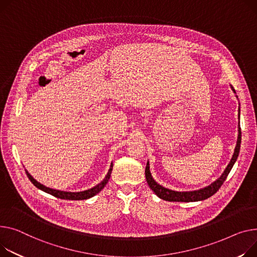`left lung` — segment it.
I'll list each match as a JSON object with an SVG mask.
<instances>
[{
  "label": "left lung",
  "mask_w": 257,
  "mask_h": 257,
  "mask_svg": "<svg viewBox=\"0 0 257 257\" xmlns=\"http://www.w3.org/2000/svg\"><path fill=\"white\" fill-rule=\"evenodd\" d=\"M232 91L234 92L233 88L231 87ZM235 93V92H234ZM238 116H240V108H238ZM240 124V123H238ZM241 139H242V133H241V128L240 125H238V134H237V141H236V146L234 148V152L233 155L228 163V165L226 166L225 170L223 172V174L221 175V177L216 180L215 182H213L211 185L201 188L199 190H194V191H184V192H179V191H174V190H169L167 188H164L163 186L159 185L155 180L153 179L151 172H150V163L149 161L147 162V166H146V179L148 182V185L150 186L151 189L155 192V194L160 197L163 200H168V201H183V202H190V201H199V200H203L207 199L209 197H211L212 195H214L218 190L219 188L221 187V185L224 183V181L226 180L229 172L231 170L233 164L235 163L238 153H240V148H241Z\"/></svg>",
  "instance_id": "1"
}]
</instances>
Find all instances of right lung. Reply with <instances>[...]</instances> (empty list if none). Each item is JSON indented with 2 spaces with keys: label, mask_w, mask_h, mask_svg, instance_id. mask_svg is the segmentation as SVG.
<instances>
[{
  "label": "right lung",
  "mask_w": 257,
  "mask_h": 257,
  "mask_svg": "<svg viewBox=\"0 0 257 257\" xmlns=\"http://www.w3.org/2000/svg\"><path fill=\"white\" fill-rule=\"evenodd\" d=\"M111 170H112V163L110 164L109 170L107 175L105 176V178L103 179V181L100 182L98 185H96L95 187L91 188V189L84 190V191H80V192H67V191H61V190H56V189H51V188H48L42 184H40L39 182H37L35 179H34L29 173L28 170H26V174L28 176V178L30 179V181L34 184V186H36L38 189L53 195L55 197L58 198H62V199H69V200H82V199H88L93 197L94 195H96L97 193H99L102 189H103L104 186L108 183V180L110 178L111 175Z\"/></svg>",
  "instance_id": "obj_1"
}]
</instances>
